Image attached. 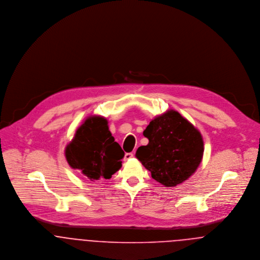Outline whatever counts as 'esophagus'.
<instances>
[{
  "instance_id": "1",
  "label": "esophagus",
  "mask_w": 260,
  "mask_h": 260,
  "mask_svg": "<svg viewBox=\"0 0 260 260\" xmlns=\"http://www.w3.org/2000/svg\"><path fill=\"white\" fill-rule=\"evenodd\" d=\"M133 156H134V155H133V153H126V154H125V156H124V160H125V161L130 160Z\"/></svg>"
}]
</instances>
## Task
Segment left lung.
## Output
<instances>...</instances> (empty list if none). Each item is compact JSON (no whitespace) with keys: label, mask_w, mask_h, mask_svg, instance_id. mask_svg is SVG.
Returning <instances> with one entry per match:
<instances>
[{"label":"left lung","mask_w":260,"mask_h":260,"mask_svg":"<svg viewBox=\"0 0 260 260\" xmlns=\"http://www.w3.org/2000/svg\"><path fill=\"white\" fill-rule=\"evenodd\" d=\"M148 138L136 157L157 182L166 187L178 185L198 168L204 151L200 132L174 110L156 117L143 132Z\"/></svg>","instance_id":"obj_1"}]
</instances>
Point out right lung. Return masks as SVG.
<instances>
[{
	"label": "right lung",
	"mask_w": 260,
	"mask_h": 260,
	"mask_svg": "<svg viewBox=\"0 0 260 260\" xmlns=\"http://www.w3.org/2000/svg\"><path fill=\"white\" fill-rule=\"evenodd\" d=\"M69 165L91 181L110 179L122 166L124 152L115 142L104 117L92 116L77 129L65 149Z\"/></svg>",
	"instance_id": "1"
}]
</instances>
